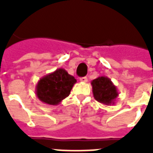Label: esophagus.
<instances>
[{
  "label": "esophagus",
  "instance_id": "34e87169",
  "mask_svg": "<svg viewBox=\"0 0 153 153\" xmlns=\"http://www.w3.org/2000/svg\"><path fill=\"white\" fill-rule=\"evenodd\" d=\"M79 80H80V82H82V83H86V82H88V79H87V77H82V78H80Z\"/></svg>",
  "mask_w": 153,
  "mask_h": 153
}]
</instances>
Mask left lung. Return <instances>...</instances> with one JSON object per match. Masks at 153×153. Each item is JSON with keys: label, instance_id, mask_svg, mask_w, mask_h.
Segmentation results:
<instances>
[{"label": "left lung", "instance_id": "obj_1", "mask_svg": "<svg viewBox=\"0 0 153 153\" xmlns=\"http://www.w3.org/2000/svg\"><path fill=\"white\" fill-rule=\"evenodd\" d=\"M94 98L106 106L114 105L118 97L119 93L116 87L108 77L101 76L91 82Z\"/></svg>", "mask_w": 153, "mask_h": 153}]
</instances>
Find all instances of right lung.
<instances>
[{
  "label": "right lung",
  "instance_id": "1",
  "mask_svg": "<svg viewBox=\"0 0 153 153\" xmlns=\"http://www.w3.org/2000/svg\"><path fill=\"white\" fill-rule=\"evenodd\" d=\"M76 82L74 77L60 68L41 78L36 85V95L43 103L56 106L70 95Z\"/></svg>",
  "mask_w": 153,
  "mask_h": 153
}]
</instances>
